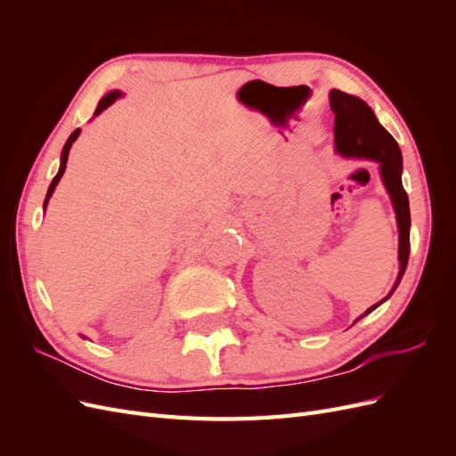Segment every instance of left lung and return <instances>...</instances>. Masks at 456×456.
<instances>
[{
    "instance_id": "obj_1",
    "label": "left lung",
    "mask_w": 456,
    "mask_h": 456,
    "mask_svg": "<svg viewBox=\"0 0 456 456\" xmlns=\"http://www.w3.org/2000/svg\"><path fill=\"white\" fill-rule=\"evenodd\" d=\"M329 102H330V110H333L335 114L337 151L342 158L369 159L379 165V173L382 178V184L390 196L395 220H397V232H399L397 278L390 289V293L357 317L354 322L357 323L362 317H365L367 314L379 308L382 302L388 300L394 295L399 281L403 278V273L407 270V262H409V251H411V243H409L411 211H409L407 191L403 190V183H402V173H403L402 150H399L394 136L380 126L375 112H372L370 106L365 101H362L360 96L333 89L329 93Z\"/></svg>"
}]
</instances>
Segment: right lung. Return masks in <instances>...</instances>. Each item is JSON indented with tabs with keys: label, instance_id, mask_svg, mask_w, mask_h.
Segmentation results:
<instances>
[{
	"label": "right lung",
	"instance_id": "add662e5",
	"mask_svg": "<svg viewBox=\"0 0 456 456\" xmlns=\"http://www.w3.org/2000/svg\"><path fill=\"white\" fill-rule=\"evenodd\" d=\"M121 96H123V93H121V91H110V93H106V94L102 96V99H101L99 106H96V110H94V116L102 114L104 110H106L110 104H114L118 99H121ZM79 133H81V129H76L70 136H68V141H66V144H64V148H62V154H61V167H59V173L54 175L53 183L49 184L47 196H45V201H44V209H47V203H49V200H51V196H53V191H54V188H57V184H59V181H61V176L64 175L66 161H68V154H70V148H72V144L76 142V139L79 136Z\"/></svg>",
	"mask_w": 456,
	"mask_h": 456
}]
</instances>
